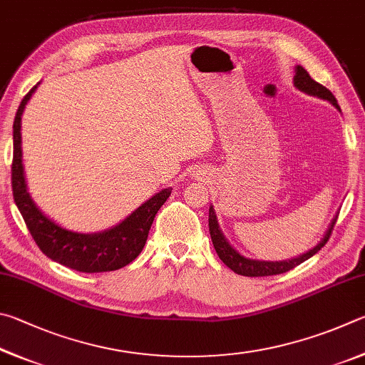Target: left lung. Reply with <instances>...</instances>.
I'll use <instances>...</instances> for the list:
<instances>
[{
    "label": "left lung",
    "mask_w": 365,
    "mask_h": 365,
    "mask_svg": "<svg viewBox=\"0 0 365 365\" xmlns=\"http://www.w3.org/2000/svg\"><path fill=\"white\" fill-rule=\"evenodd\" d=\"M293 85H295V88L299 89V91H303L306 94L314 96V98L324 99V101H329L331 106L340 110V106H338L335 96L331 94L327 88L322 86L321 83L312 80L309 73L306 72L302 66L295 67ZM336 218H338V212L335 215V218L331 220V222L329 225V229L325 231L324 237L314 248H311L309 252L299 255L297 258L285 259V261H259V259H252V258L244 257V255H240L231 244H229L227 239L225 237V234H222L213 205L210 207L208 226H210V235H212L215 250L218 253L220 259L229 267V269H232L235 274H240V276H247V277H264V276H276V274H284L287 271L293 269V267H297L298 264L304 263V261L309 259L311 257H314V255L321 250L325 244H327V240L331 234V229H334L336 222Z\"/></svg>",
    "instance_id": "1"
}]
</instances>
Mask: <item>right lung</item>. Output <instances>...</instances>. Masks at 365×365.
<instances>
[{"label":"right lung","mask_w":365,"mask_h":365,"mask_svg":"<svg viewBox=\"0 0 365 365\" xmlns=\"http://www.w3.org/2000/svg\"><path fill=\"white\" fill-rule=\"evenodd\" d=\"M38 85L31 88L22 99L17 108L14 125H12L14 155H12L11 179L16 205L31 237L48 258L80 272L117 271L120 267L130 264L143 252L153 218L170 197L171 187L162 189L155 195H152L117 226L106 229V231L81 234L57 225L36 207L29 194L22 163V113Z\"/></svg>","instance_id":"obj_1"}]
</instances>
